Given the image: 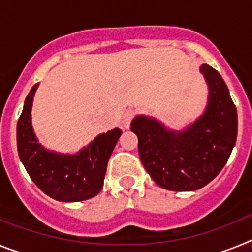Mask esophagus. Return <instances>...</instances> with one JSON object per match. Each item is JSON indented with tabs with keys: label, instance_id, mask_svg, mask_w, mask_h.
Listing matches in <instances>:
<instances>
[{
	"label": "esophagus",
	"instance_id": "obj_1",
	"mask_svg": "<svg viewBox=\"0 0 252 252\" xmlns=\"http://www.w3.org/2000/svg\"><path fill=\"white\" fill-rule=\"evenodd\" d=\"M135 116H136V111L135 110H127L126 112H125L124 119H122V125H124L125 128L130 127L131 121H132Z\"/></svg>",
	"mask_w": 252,
	"mask_h": 252
}]
</instances>
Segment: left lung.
I'll list each match as a JSON object with an SVG mask.
<instances>
[{
	"label": "left lung",
	"instance_id": "8db88e82",
	"mask_svg": "<svg viewBox=\"0 0 252 252\" xmlns=\"http://www.w3.org/2000/svg\"><path fill=\"white\" fill-rule=\"evenodd\" d=\"M209 86L206 112L187 130L168 131L145 116L131 122L139 139L144 168L161 188L197 190L215 179L226 165L237 137V111L220 73L203 64Z\"/></svg>",
	"mask_w": 252,
	"mask_h": 252
}]
</instances>
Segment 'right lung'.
<instances>
[{
	"mask_svg": "<svg viewBox=\"0 0 252 252\" xmlns=\"http://www.w3.org/2000/svg\"><path fill=\"white\" fill-rule=\"evenodd\" d=\"M34 86L25 99L17 122V150L22 164L35 184L46 195L60 202H79L101 192L107 164L121 130L102 133L75 155H60L45 150L37 142L31 126Z\"/></svg>",
	"mask_w": 252,
	"mask_h": 252,
	"instance_id": "add662e5",
	"label": "right lung"
}]
</instances>
